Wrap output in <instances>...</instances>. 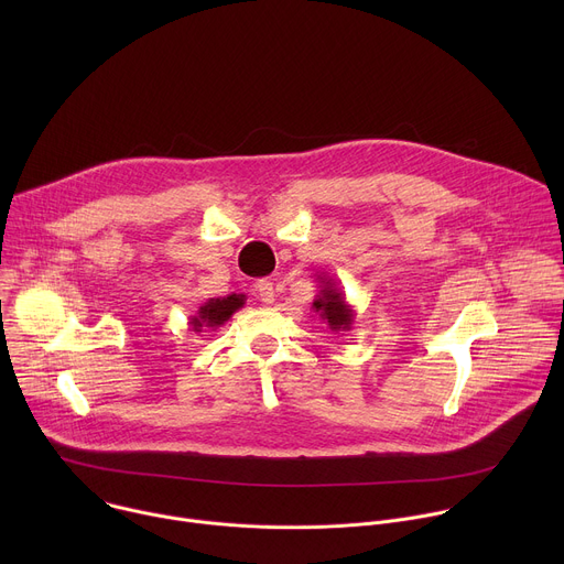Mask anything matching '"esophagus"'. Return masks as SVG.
<instances>
[{
    "label": "esophagus",
    "mask_w": 564,
    "mask_h": 564,
    "mask_svg": "<svg viewBox=\"0 0 564 564\" xmlns=\"http://www.w3.org/2000/svg\"><path fill=\"white\" fill-rule=\"evenodd\" d=\"M257 292H259V299H261L265 305L274 303V285H272L270 281H259V283H257Z\"/></svg>",
    "instance_id": "obj_1"
}]
</instances>
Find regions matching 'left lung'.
<instances>
[{
	"instance_id": "8db88e82",
	"label": "left lung",
	"mask_w": 564,
	"mask_h": 564,
	"mask_svg": "<svg viewBox=\"0 0 564 564\" xmlns=\"http://www.w3.org/2000/svg\"><path fill=\"white\" fill-rule=\"evenodd\" d=\"M318 279V294L312 301V310L324 318V324L337 335L348 333L355 324V310L346 301V294L339 290L333 276H316Z\"/></svg>"
}]
</instances>
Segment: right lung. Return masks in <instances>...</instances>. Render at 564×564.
Masks as SVG:
<instances>
[{
  "instance_id": "add662e5",
  "label": "right lung",
  "mask_w": 564,
  "mask_h": 564,
  "mask_svg": "<svg viewBox=\"0 0 564 564\" xmlns=\"http://www.w3.org/2000/svg\"><path fill=\"white\" fill-rule=\"evenodd\" d=\"M246 305V294H227L218 299L205 301L194 316H189V326L194 333H207V330H218L229 316Z\"/></svg>"
}]
</instances>
